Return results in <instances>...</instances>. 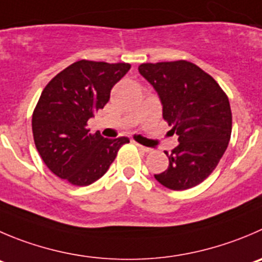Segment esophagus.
I'll return each mask as SVG.
<instances>
[{
  "label": "esophagus",
  "mask_w": 262,
  "mask_h": 262,
  "mask_svg": "<svg viewBox=\"0 0 262 262\" xmlns=\"http://www.w3.org/2000/svg\"><path fill=\"white\" fill-rule=\"evenodd\" d=\"M134 144H135V145L138 146V148L140 149V150L145 151V153H150V151H151V149H150V148H146V146H143V145H141V144L136 143V141H134Z\"/></svg>",
  "instance_id": "obj_1"
}]
</instances>
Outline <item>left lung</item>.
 <instances>
[{
  "mask_svg": "<svg viewBox=\"0 0 262 262\" xmlns=\"http://www.w3.org/2000/svg\"><path fill=\"white\" fill-rule=\"evenodd\" d=\"M141 76L158 92L163 119L179 136L168 168L154 175L171 190H186L206 180L217 167L231 136V109L220 84L186 60L144 63Z\"/></svg>",
  "mask_w": 262,
  "mask_h": 262,
  "instance_id": "left-lung-1",
  "label": "left lung"
}]
</instances>
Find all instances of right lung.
I'll list each match as a JSON object with an SVG mask.
<instances>
[{
    "label": "right lung",
    "instance_id": "obj_1",
    "mask_svg": "<svg viewBox=\"0 0 262 262\" xmlns=\"http://www.w3.org/2000/svg\"><path fill=\"white\" fill-rule=\"evenodd\" d=\"M128 63L79 60L58 73L42 91L32 116L36 148L49 170L76 186L95 183L108 171L127 138L90 134L87 121L111 98Z\"/></svg>",
    "mask_w": 262,
    "mask_h": 262
}]
</instances>
